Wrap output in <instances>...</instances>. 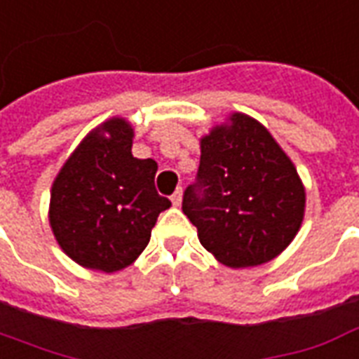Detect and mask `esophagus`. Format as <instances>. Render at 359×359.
<instances>
[{"mask_svg":"<svg viewBox=\"0 0 359 359\" xmlns=\"http://www.w3.org/2000/svg\"><path fill=\"white\" fill-rule=\"evenodd\" d=\"M171 201H172V205H177V207L180 205V201H182V190H180V188L175 190V194L171 196Z\"/></svg>","mask_w":359,"mask_h":359,"instance_id":"obj_1","label":"esophagus"}]
</instances>
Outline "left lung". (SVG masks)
Wrapping results in <instances>:
<instances>
[{
    "mask_svg": "<svg viewBox=\"0 0 359 359\" xmlns=\"http://www.w3.org/2000/svg\"><path fill=\"white\" fill-rule=\"evenodd\" d=\"M201 139L196 182L182 211L209 253L230 268L264 264L293 241L304 188L291 159L264 127L233 114Z\"/></svg>",
    "mask_w": 359,
    "mask_h": 359,
    "instance_id": "left-lung-1",
    "label": "left lung"
}]
</instances>
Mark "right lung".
<instances>
[{
  "instance_id": "1",
  "label": "right lung",
  "mask_w": 359,
  "mask_h": 359,
  "mask_svg": "<svg viewBox=\"0 0 359 359\" xmlns=\"http://www.w3.org/2000/svg\"><path fill=\"white\" fill-rule=\"evenodd\" d=\"M131 146V126L110 119L85 137L53 184V233L85 268L129 266L148 245L159 213L171 207L156 190L158 163L133 158Z\"/></svg>"
}]
</instances>
